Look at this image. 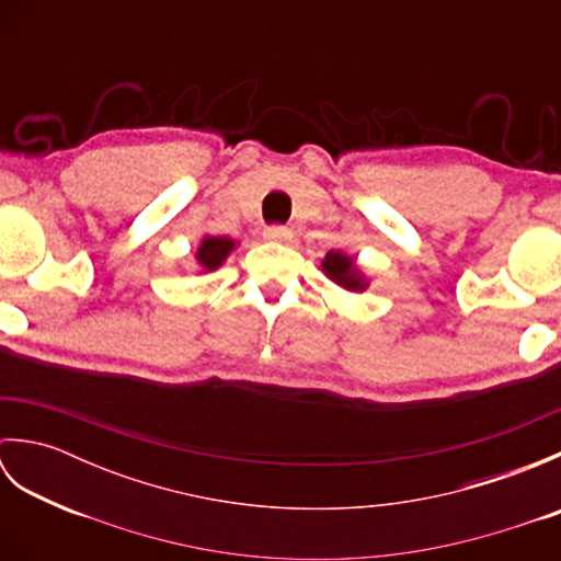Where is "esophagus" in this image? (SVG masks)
<instances>
[{
	"mask_svg": "<svg viewBox=\"0 0 561 561\" xmlns=\"http://www.w3.org/2000/svg\"><path fill=\"white\" fill-rule=\"evenodd\" d=\"M262 236H265L272 243H289L291 241V231L287 229V226H279V224L267 226V229L262 231Z\"/></svg>",
	"mask_w": 561,
	"mask_h": 561,
	"instance_id": "34e87169",
	"label": "esophagus"
}]
</instances>
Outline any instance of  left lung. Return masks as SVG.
Instances as JSON below:
<instances>
[{
  "label": "left lung",
  "instance_id": "obj_1",
  "mask_svg": "<svg viewBox=\"0 0 561 561\" xmlns=\"http://www.w3.org/2000/svg\"><path fill=\"white\" fill-rule=\"evenodd\" d=\"M323 270L332 282L342 284L344 289H352V291L364 289L359 274H356V270L352 265V260L344 257L342 253H332V250H330V253L323 260Z\"/></svg>",
  "mask_w": 561,
  "mask_h": 561
}]
</instances>
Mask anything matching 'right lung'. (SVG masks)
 Returning <instances> with one entry per match:
<instances>
[{"label":"right lung","instance_id":"add662e5","mask_svg":"<svg viewBox=\"0 0 561 561\" xmlns=\"http://www.w3.org/2000/svg\"><path fill=\"white\" fill-rule=\"evenodd\" d=\"M231 248H233V241H229V238H217V236L205 238L197 250V262L205 270H217L224 262V257L229 255Z\"/></svg>","mask_w":561,"mask_h":561}]
</instances>
